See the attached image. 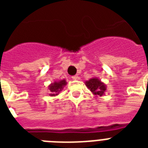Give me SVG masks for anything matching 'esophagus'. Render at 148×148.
Instances as JSON below:
<instances>
[{"mask_svg":"<svg viewBox=\"0 0 148 148\" xmlns=\"http://www.w3.org/2000/svg\"><path fill=\"white\" fill-rule=\"evenodd\" d=\"M78 78H79V77L77 76V75H74V76L72 77V79H73V80H77Z\"/></svg>","mask_w":148,"mask_h":148,"instance_id":"esophagus-1","label":"esophagus"}]
</instances>
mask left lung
<instances>
[{"mask_svg": "<svg viewBox=\"0 0 148 148\" xmlns=\"http://www.w3.org/2000/svg\"><path fill=\"white\" fill-rule=\"evenodd\" d=\"M85 85L96 97L104 96V93L107 90L105 84L97 77H92L89 81H85Z\"/></svg>", "mask_w": 148, "mask_h": 148, "instance_id": "1", "label": "left lung"}]
</instances>
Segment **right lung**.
<instances>
[{"instance_id": "1", "label": "right lung", "mask_w": 148, "mask_h": 148, "mask_svg": "<svg viewBox=\"0 0 148 148\" xmlns=\"http://www.w3.org/2000/svg\"><path fill=\"white\" fill-rule=\"evenodd\" d=\"M67 81L65 79L60 80L59 81H54L48 86V94L51 97H55L59 95L60 91H62L65 86L67 85Z\"/></svg>"}]
</instances>
